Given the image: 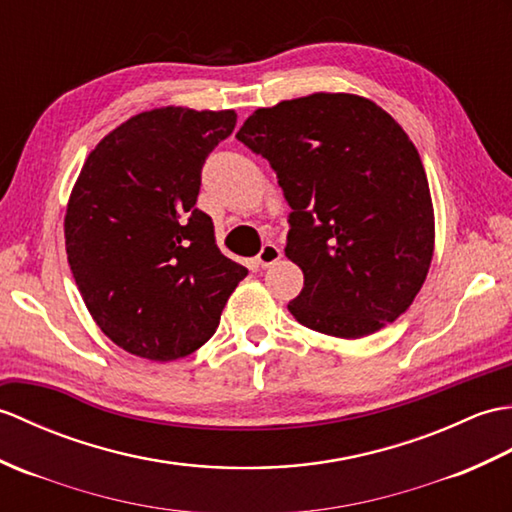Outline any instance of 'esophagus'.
Here are the masks:
<instances>
[{"instance_id":"obj_1","label":"esophagus","mask_w":512,"mask_h":512,"mask_svg":"<svg viewBox=\"0 0 512 512\" xmlns=\"http://www.w3.org/2000/svg\"><path fill=\"white\" fill-rule=\"evenodd\" d=\"M280 258H282V249L278 245H274V243H267V245H263V249H260V254L256 256V263L265 269V267L276 265Z\"/></svg>"}]
</instances>
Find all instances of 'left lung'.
I'll list each match as a JSON object with an SVG mask.
<instances>
[{"label": "left lung", "mask_w": 512, "mask_h": 512, "mask_svg": "<svg viewBox=\"0 0 512 512\" xmlns=\"http://www.w3.org/2000/svg\"><path fill=\"white\" fill-rule=\"evenodd\" d=\"M236 138L274 168L291 208L295 320L357 339L405 313L431 265L434 208L399 122L368 98L311 94L256 109Z\"/></svg>", "instance_id": "obj_1"}]
</instances>
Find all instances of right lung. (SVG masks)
I'll list each match as a JSON object with an SVG mask.
<instances>
[{
  "label": "right lung",
  "mask_w": 512,
  "mask_h": 512,
  "mask_svg": "<svg viewBox=\"0 0 512 512\" xmlns=\"http://www.w3.org/2000/svg\"><path fill=\"white\" fill-rule=\"evenodd\" d=\"M234 124L230 109L144 111L102 138L78 175L65 214L67 263L100 331L131 355L195 352L247 276L195 206L201 168Z\"/></svg>",
  "instance_id": "right-lung-1"
}]
</instances>
